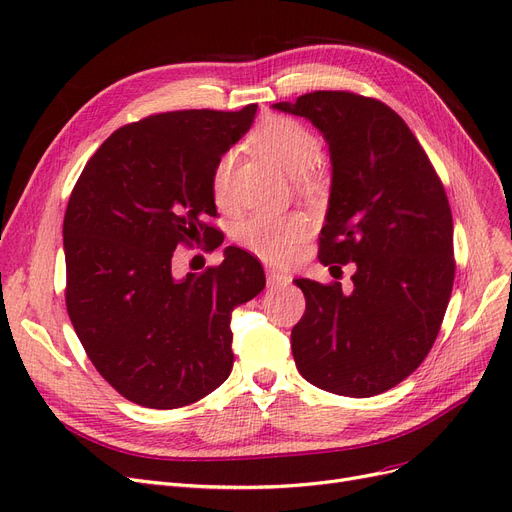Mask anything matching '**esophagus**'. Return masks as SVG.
I'll use <instances>...</instances> for the list:
<instances>
[{
    "label": "esophagus",
    "instance_id": "34e87169",
    "mask_svg": "<svg viewBox=\"0 0 512 512\" xmlns=\"http://www.w3.org/2000/svg\"><path fill=\"white\" fill-rule=\"evenodd\" d=\"M291 282H293L291 274L274 270V268L268 270V286H272V288H282V286H288Z\"/></svg>",
    "mask_w": 512,
    "mask_h": 512
}]
</instances>
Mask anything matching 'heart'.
Returning <instances> with one entry per match:
<instances>
[{
  "label": "heart",
  "mask_w": 512,
  "mask_h": 512,
  "mask_svg": "<svg viewBox=\"0 0 512 512\" xmlns=\"http://www.w3.org/2000/svg\"><path fill=\"white\" fill-rule=\"evenodd\" d=\"M255 146L293 177L299 192L316 194L322 186V171L316 167L320 159V140L314 131L291 117H272L253 136ZM234 154L226 152L213 169L211 194L219 207L230 203V177ZM309 234V219L303 213L265 215L257 213L242 219L236 236L255 255L268 261H282L291 255Z\"/></svg>",
  "instance_id": "1"
}]
</instances>
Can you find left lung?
I'll list each match as a JSON object with an SVG mask.
<instances>
[{"mask_svg":"<svg viewBox=\"0 0 512 512\" xmlns=\"http://www.w3.org/2000/svg\"><path fill=\"white\" fill-rule=\"evenodd\" d=\"M282 113L305 117L328 142L332 186L320 261L355 263L353 291L297 278L305 314L291 332L305 381L347 397L379 395L431 351L454 284L446 190L406 121L376 98L311 92Z\"/></svg>","mask_w":512,"mask_h":512,"instance_id":"8db88e82","label":"left lung"}]
</instances>
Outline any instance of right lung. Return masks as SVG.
<instances>
[{
	"label": "right lung",
	"instance_id": "right-lung-1",
	"mask_svg": "<svg viewBox=\"0 0 512 512\" xmlns=\"http://www.w3.org/2000/svg\"><path fill=\"white\" fill-rule=\"evenodd\" d=\"M255 113L173 110L123 125L71 192L66 311L102 379L133 404L182 408L232 372V311L263 291L261 263L228 247L217 268L175 280L171 257L177 244L219 247L211 175Z\"/></svg>",
	"mask_w": 512,
	"mask_h": 512
}]
</instances>
